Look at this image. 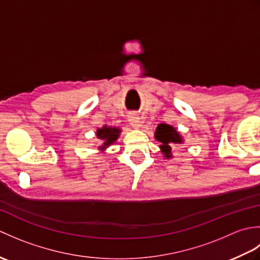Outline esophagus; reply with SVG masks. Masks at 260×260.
<instances>
[{
	"instance_id": "esophagus-1",
	"label": "esophagus",
	"mask_w": 260,
	"mask_h": 260,
	"mask_svg": "<svg viewBox=\"0 0 260 260\" xmlns=\"http://www.w3.org/2000/svg\"><path fill=\"white\" fill-rule=\"evenodd\" d=\"M128 120L131 121V125L133 127H139L141 126V120L140 116L136 112H129L128 113Z\"/></svg>"
}]
</instances>
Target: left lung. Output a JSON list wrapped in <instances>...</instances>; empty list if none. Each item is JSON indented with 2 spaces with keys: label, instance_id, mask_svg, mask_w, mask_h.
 <instances>
[{
  "label": "left lung",
  "instance_id": "1",
  "mask_svg": "<svg viewBox=\"0 0 260 260\" xmlns=\"http://www.w3.org/2000/svg\"><path fill=\"white\" fill-rule=\"evenodd\" d=\"M155 139L162 143L161 148L165 157L172 156L171 155V150H172L171 146L173 144H178V143H182V139L178 132L172 126L167 124H159L157 126L155 132Z\"/></svg>",
  "mask_w": 260,
  "mask_h": 260
}]
</instances>
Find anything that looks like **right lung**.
<instances>
[{"label": "right lung", "instance_id": "obj_1", "mask_svg": "<svg viewBox=\"0 0 260 260\" xmlns=\"http://www.w3.org/2000/svg\"><path fill=\"white\" fill-rule=\"evenodd\" d=\"M119 135V129L115 128V127H107L104 126L103 128L97 131V136L99 140L104 141V146H102V148L107 147L108 145L112 144Z\"/></svg>", "mask_w": 260, "mask_h": 260}]
</instances>
